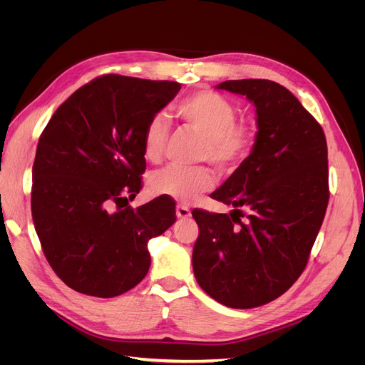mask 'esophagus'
<instances>
[{
	"label": "esophagus",
	"instance_id": "34e87169",
	"mask_svg": "<svg viewBox=\"0 0 365 365\" xmlns=\"http://www.w3.org/2000/svg\"><path fill=\"white\" fill-rule=\"evenodd\" d=\"M190 215H192V212L189 210V207H185V205L176 207V216H178L180 219H187V217H190Z\"/></svg>",
	"mask_w": 365,
	"mask_h": 365
}]
</instances>
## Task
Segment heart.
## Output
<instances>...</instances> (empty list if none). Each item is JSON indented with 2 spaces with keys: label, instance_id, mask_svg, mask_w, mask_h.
<instances>
[{
  "label": "heart",
  "instance_id": "b5f03b06",
  "mask_svg": "<svg viewBox=\"0 0 365 365\" xmlns=\"http://www.w3.org/2000/svg\"><path fill=\"white\" fill-rule=\"evenodd\" d=\"M172 111L185 126L204 137L201 158L220 170H236L250 158L256 146V128L248 121L236 120L237 109L233 102L216 91L201 90L187 96L172 106ZM168 137V120L161 114L152 115L143 129V157L148 161H158ZM212 185L213 176L204 168H165L149 180L152 195L168 196L181 202H190L208 192Z\"/></svg>",
  "mask_w": 365,
  "mask_h": 365
}]
</instances>
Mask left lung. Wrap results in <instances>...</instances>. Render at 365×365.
<instances>
[{
    "label": "left lung",
    "instance_id": "1",
    "mask_svg": "<svg viewBox=\"0 0 365 365\" xmlns=\"http://www.w3.org/2000/svg\"><path fill=\"white\" fill-rule=\"evenodd\" d=\"M219 90L256 106L250 158L210 195L230 215L195 208L193 272L220 304L250 309L288 291L304 271L329 202L323 128L298 98L267 79L225 81Z\"/></svg>",
    "mask_w": 365,
    "mask_h": 365
}]
</instances>
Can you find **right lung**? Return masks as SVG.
Segmentation results:
<instances>
[{
  "label": "right lung",
  "mask_w": 365,
  "mask_h": 365,
  "mask_svg": "<svg viewBox=\"0 0 365 365\" xmlns=\"http://www.w3.org/2000/svg\"><path fill=\"white\" fill-rule=\"evenodd\" d=\"M181 83L105 74L54 113L33 163L31 216L43 256L71 289L125 294L149 271L148 242L175 220L168 196L132 208L146 170L141 135Z\"/></svg>",
  "instance_id": "right-lung-1"
}]
</instances>
